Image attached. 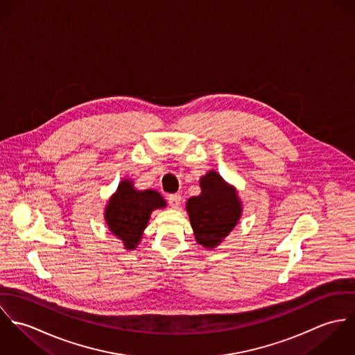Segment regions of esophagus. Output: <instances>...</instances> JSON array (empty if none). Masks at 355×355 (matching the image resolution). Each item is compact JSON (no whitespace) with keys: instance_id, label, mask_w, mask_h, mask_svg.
I'll list each match as a JSON object with an SVG mask.
<instances>
[{"instance_id":"esophagus-1","label":"esophagus","mask_w":355,"mask_h":355,"mask_svg":"<svg viewBox=\"0 0 355 355\" xmlns=\"http://www.w3.org/2000/svg\"><path fill=\"white\" fill-rule=\"evenodd\" d=\"M168 202L172 207H179V205L182 202V197L179 194H171L168 196Z\"/></svg>"}]
</instances>
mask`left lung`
<instances>
[{
	"instance_id": "left-lung-1",
	"label": "left lung",
	"mask_w": 355,
	"mask_h": 355,
	"mask_svg": "<svg viewBox=\"0 0 355 355\" xmlns=\"http://www.w3.org/2000/svg\"><path fill=\"white\" fill-rule=\"evenodd\" d=\"M201 194L186 202V210L198 245L216 249L239 223L243 205L235 186L214 169L200 179Z\"/></svg>"
}]
</instances>
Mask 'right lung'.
<instances>
[{
  "mask_svg": "<svg viewBox=\"0 0 355 355\" xmlns=\"http://www.w3.org/2000/svg\"><path fill=\"white\" fill-rule=\"evenodd\" d=\"M166 207L155 190H137L131 179H123L105 206L103 218L109 231L125 250H135L142 241L153 210Z\"/></svg>",
  "mask_w": 355,
  "mask_h": 355,
  "instance_id": "add662e5",
  "label": "right lung"
}]
</instances>
